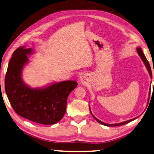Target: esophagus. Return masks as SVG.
<instances>
[{"label": "esophagus", "mask_w": 154, "mask_h": 154, "mask_svg": "<svg viewBox=\"0 0 154 154\" xmlns=\"http://www.w3.org/2000/svg\"><path fill=\"white\" fill-rule=\"evenodd\" d=\"M87 78L86 76H82L81 77V82L82 83L85 84L87 83Z\"/></svg>", "instance_id": "1"}]
</instances>
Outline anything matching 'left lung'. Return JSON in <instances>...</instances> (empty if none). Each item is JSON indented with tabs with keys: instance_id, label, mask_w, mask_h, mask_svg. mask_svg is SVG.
<instances>
[{
	"instance_id": "8db88e82",
	"label": "left lung",
	"mask_w": 154,
	"mask_h": 154,
	"mask_svg": "<svg viewBox=\"0 0 154 154\" xmlns=\"http://www.w3.org/2000/svg\"><path fill=\"white\" fill-rule=\"evenodd\" d=\"M137 51L138 55H140V57H141V60H142L143 62L144 63V64H145V65L146 66V67H147V70H148V72H149V73L150 77H151V78H152V73L151 67H150L149 63L148 61H147V60L145 55H144V54H143L142 50H141V49L140 47H137ZM153 72H154V71H153ZM153 86H154V84H153ZM148 99H149V97ZM89 110H90V108H89ZM90 112H91L92 116H93V117H94L96 121H97L98 123H101V124L103 125H105V126H111V127H115V126H119V125H125V124H126V123H128L129 122H131L133 121V120H134V119H135L137 118V117H135V118L129 119V120H128V121H125V122H122V123H115V124H107V123H103V122H101V121H99V120L98 119L96 118V117L93 115V113H91V110H90Z\"/></svg>"
}]
</instances>
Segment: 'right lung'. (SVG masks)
I'll use <instances>...</instances> for the list:
<instances>
[{"mask_svg": "<svg viewBox=\"0 0 154 154\" xmlns=\"http://www.w3.org/2000/svg\"><path fill=\"white\" fill-rule=\"evenodd\" d=\"M31 49L18 48L8 63L5 76V91L18 115L43 125L55 124L64 116L69 93L77 86L75 81L55 83L46 88L32 89L23 82L21 73L28 62Z\"/></svg>", "mask_w": 154, "mask_h": 154, "instance_id": "1", "label": "right lung"}]
</instances>
